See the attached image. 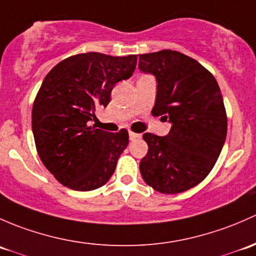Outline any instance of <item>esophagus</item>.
Returning <instances> with one entry per match:
<instances>
[{"label":"esophagus","mask_w":256,"mask_h":256,"mask_svg":"<svg viewBox=\"0 0 256 256\" xmlns=\"http://www.w3.org/2000/svg\"><path fill=\"white\" fill-rule=\"evenodd\" d=\"M139 138H142V134L133 133V132L129 133V139H130V140H136V139H139Z\"/></svg>","instance_id":"1"}]
</instances>
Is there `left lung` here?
<instances>
[{
	"mask_svg": "<svg viewBox=\"0 0 256 256\" xmlns=\"http://www.w3.org/2000/svg\"><path fill=\"white\" fill-rule=\"evenodd\" d=\"M138 68L156 80L152 116L171 123L165 136L144 133L148 154L139 170L155 191L180 194L206 178L224 146L226 116L220 86L198 62L175 50L139 55Z\"/></svg>",
	"mask_w": 256,
	"mask_h": 256,
	"instance_id": "1",
	"label": "left lung"
}]
</instances>
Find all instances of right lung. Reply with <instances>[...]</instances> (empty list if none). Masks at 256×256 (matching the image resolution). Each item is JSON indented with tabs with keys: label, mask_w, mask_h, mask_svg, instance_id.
Here are the masks:
<instances>
[{
	"label": "right lung",
	"mask_w": 256,
	"mask_h": 256,
	"mask_svg": "<svg viewBox=\"0 0 256 256\" xmlns=\"http://www.w3.org/2000/svg\"><path fill=\"white\" fill-rule=\"evenodd\" d=\"M136 55L100 52L74 55L44 78L32 110V130L39 158L50 174L75 191L104 186L128 146V132L91 126L94 110L110 104L120 81L133 75Z\"/></svg>",
	"instance_id": "obj_1"
}]
</instances>
